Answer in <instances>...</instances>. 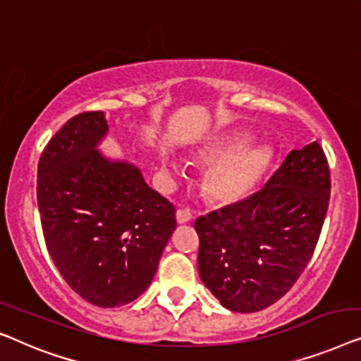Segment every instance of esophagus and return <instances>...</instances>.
I'll list each match as a JSON object with an SVG mask.
<instances>
[{
	"instance_id": "esophagus-1",
	"label": "esophagus",
	"mask_w": 361,
	"mask_h": 361,
	"mask_svg": "<svg viewBox=\"0 0 361 361\" xmlns=\"http://www.w3.org/2000/svg\"><path fill=\"white\" fill-rule=\"evenodd\" d=\"M176 221H178V224H186V222L192 221V214L190 209H178L176 211Z\"/></svg>"
}]
</instances>
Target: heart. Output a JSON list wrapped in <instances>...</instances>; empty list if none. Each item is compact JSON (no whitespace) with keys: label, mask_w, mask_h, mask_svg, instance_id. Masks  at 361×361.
Here are the masks:
<instances>
[{"label":"heart","mask_w":361,"mask_h":361,"mask_svg":"<svg viewBox=\"0 0 361 361\" xmlns=\"http://www.w3.org/2000/svg\"><path fill=\"white\" fill-rule=\"evenodd\" d=\"M250 140L252 137L245 132H237L212 140L201 152L204 160L217 161L207 171L204 180L206 192L214 201L232 202L240 200L265 173L270 152L260 145L247 147ZM160 159L166 175L176 176L180 173L178 164L169 152H161Z\"/></svg>","instance_id":"1"}]
</instances>
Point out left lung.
Returning a JSON list of instances; mask_svg holds the SVG:
<instances>
[{
  "mask_svg": "<svg viewBox=\"0 0 361 361\" xmlns=\"http://www.w3.org/2000/svg\"><path fill=\"white\" fill-rule=\"evenodd\" d=\"M331 171L312 142L289 152L260 191L197 217V270L233 312H257L286 294L311 260L326 219Z\"/></svg>",
  "mask_w": 361,
  "mask_h": 361,
  "instance_id": "left-lung-1",
  "label": "left lung"
}]
</instances>
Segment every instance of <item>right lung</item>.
I'll use <instances>...</instances> for the list:
<instances>
[{"label":"right lung","instance_id":"add662e5","mask_svg":"<svg viewBox=\"0 0 361 361\" xmlns=\"http://www.w3.org/2000/svg\"><path fill=\"white\" fill-rule=\"evenodd\" d=\"M108 129L103 111L63 124L40 155L37 204L68 286L93 306L118 307L150 286L176 219L135 165L99 154Z\"/></svg>","mask_w":361,"mask_h":361}]
</instances>
